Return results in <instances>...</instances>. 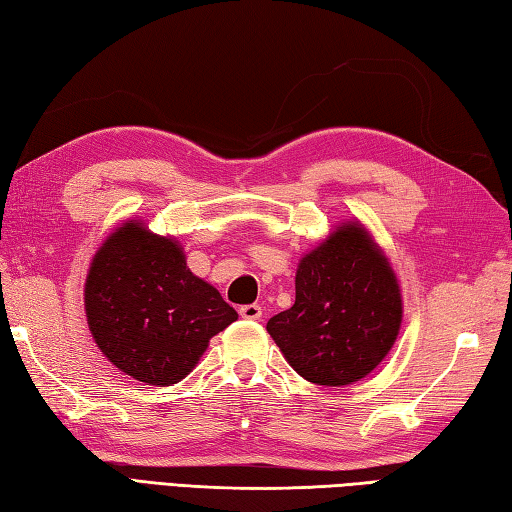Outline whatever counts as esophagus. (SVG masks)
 Instances as JSON below:
<instances>
[{
    "label": "esophagus",
    "instance_id": "34e87169",
    "mask_svg": "<svg viewBox=\"0 0 512 512\" xmlns=\"http://www.w3.org/2000/svg\"><path fill=\"white\" fill-rule=\"evenodd\" d=\"M238 311H241V316L245 320H260V318H263V307L256 305V302H254V305H243Z\"/></svg>",
    "mask_w": 512,
    "mask_h": 512
}]
</instances>
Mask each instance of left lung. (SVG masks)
Segmentation results:
<instances>
[{
    "mask_svg": "<svg viewBox=\"0 0 512 512\" xmlns=\"http://www.w3.org/2000/svg\"><path fill=\"white\" fill-rule=\"evenodd\" d=\"M402 298L389 260L364 227L349 223L300 260L296 302L269 318V336L302 378L344 387L391 351Z\"/></svg>",
    "mask_w": 512,
    "mask_h": 512,
    "instance_id": "1",
    "label": "left lung"
}]
</instances>
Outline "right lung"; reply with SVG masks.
<instances>
[{"mask_svg":"<svg viewBox=\"0 0 512 512\" xmlns=\"http://www.w3.org/2000/svg\"><path fill=\"white\" fill-rule=\"evenodd\" d=\"M86 316L103 356L154 387L181 382L210 338L238 318L212 285L187 269L176 241L132 221L92 260Z\"/></svg>","mask_w":512,"mask_h":512,"instance_id":"obj_1","label":"right lung"}]
</instances>
